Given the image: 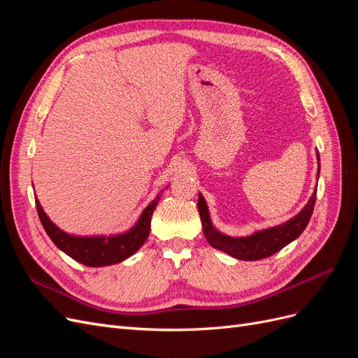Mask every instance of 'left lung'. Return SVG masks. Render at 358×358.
Segmentation results:
<instances>
[{
	"label": "left lung",
	"instance_id": "8db88e82",
	"mask_svg": "<svg viewBox=\"0 0 358 358\" xmlns=\"http://www.w3.org/2000/svg\"><path fill=\"white\" fill-rule=\"evenodd\" d=\"M317 158L320 161V154L317 152ZM317 178H320V164H318V173ZM317 200V189L313 191L308 204L303 208L294 218L289 221L279 224L276 227H270V229L258 230L249 236L243 237H231L227 236L221 231H218L213 227L208 204L203 199L201 194H199V212L201 218L203 225V233L206 241L210 243L215 249H220V251L229 254L237 259H243V262H255V259H263L270 255L276 254L280 251L284 246L296 241L297 237L306 229L309 224V220L313 212V206H315Z\"/></svg>",
	"mask_w": 358,
	"mask_h": 358
}]
</instances>
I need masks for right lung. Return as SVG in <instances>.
<instances>
[{
    "mask_svg": "<svg viewBox=\"0 0 358 358\" xmlns=\"http://www.w3.org/2000/svg\"><path fill=\"white\" fill-rule=\"evenodd\" d=\"M162 192V191H161ZM161 194L150 201L146 209L140 215L138 221L133 229L125 233L113 236H73L62 231L58 225L53 224L46 212L43 210L40 201L36 199V208L41 225L45 227L50 241L55 243L62 252H66L76 262L90 266L103 267L121 263L128 257L136 254L142 246L150 230V218L158 206Z\"/></svg>",
    "mask_w": 358,
    "mask_h": 358,
    "instance_id": "obj_1",
    "label": "right lung"
}]
</instances>
